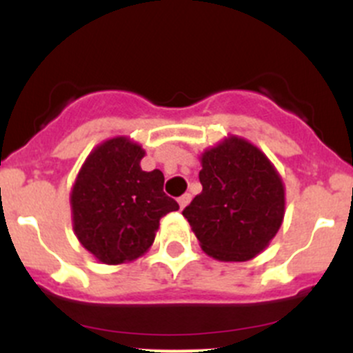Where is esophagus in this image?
I'll return each mask as SVG.
<instances>
[{
	"instance_id": "1",
	"label": "esophagus",
	"mask_w": 353,
	"mask_h": 353,
	"mask_svg": "<svg viewBox=\"0 0 353 353\" xmlns=\"http://www.w3.org/2000/svg\"><path fill=\"white\" fill-rule=\"evenodd\" d=\"M177 201H179V206H181V210H184L188 206V203L191 201V194L190 193H186V194H183V196H181L179 199H177Z\"/></svg>"
}]
</instances>
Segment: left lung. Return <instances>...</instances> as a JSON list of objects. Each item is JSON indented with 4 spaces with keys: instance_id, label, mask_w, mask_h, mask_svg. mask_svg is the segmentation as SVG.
Instances as JSON below:
<instances>
[{
    "instance_id": "1",
    "label": "left lung",
    "mask_w": 353,
    "mask_h": 353,
    "mask_svg": "<svg viewBox=\"0 0 353 353\" xmlns=\"http://www.w3.org/2000/svg\"><path fill=\"white\" fill-rule=\"evenodd\" d=\"M203 191L183 215L203 251L249 261L265 251L285 216V184L261 148L229 134L199 155Z\"/></svg>"
}]
</instances>
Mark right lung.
Returning a JSON list of instances; mask_svg holds the SVG:
<instances>
[{
  "label": "right lung",
  "mask_w": 353,
  "mask_h": 353,
  "mask_svg": "<svg viewBox=\"0 0 353 353\" xmlns=\"http://www.w3.org/2000/svg\"><path fill=\"white\" fill-rule=\"evenodd\" d=\"M145 150L130 137H112L88 154L71 186L73 232L104 265L141 258L155 241L160 219L179 210L163 193V174L147 172Z\"/></svg>",
  "instance_id": "1"
}]
</instances>
